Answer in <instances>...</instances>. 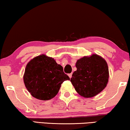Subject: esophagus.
<instances>
[{"label":"esophagus","instance_id":"obj_1","mask_svg":"<svg viewBox=\"0 0 130 130\" xmlns=\"http://www.w3.org/2000/svg\"><path fill=\"white\" fill-rule=\"evenodd\" d=\"M72 73H71V74H68V76H69V78H71V77H72Z\"/></svg>","mask_w":130,"mask_h":130}]
</instances>
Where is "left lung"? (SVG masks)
Segmentation results:
<instances>
[{
	"label": "left lung",
	"instance_id": "left-lung-1",
	"mask_svg": "<svg viewBox=\"0 0 130 130\" xmlns=\"http://www.w3.org/2000/svg\"><path fill=\"white\" fill-rule=\"evenodd\" d=\"M77 69L71 82L76 92L85 98L94 96L105 88L108 81L109 71L105 59L97 55L78 59Z\"/></svg>",
	"mask_w": 130,
	"mask_h": 130
}]
</instances>
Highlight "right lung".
I'll return each instance as SVG.
<instances>
[{
    "label": "right lung",
    "instance_id": "add662e5",
    "mask_svg": "<svg viewBox=\"0 0 130 130\" xmlns=\"http://www.w3.org/2000/svg\"><path fill=\"white\" fill-rule=\"evenodd\" d=\"M69 79L63 72V67L45 55L31 60L26 65L23 76L25 87L30 94L43 101L55 96L62 83Z\"/></svg>",
    "mask_w": 130,
    "mask_h": 130
}]
</instances>
